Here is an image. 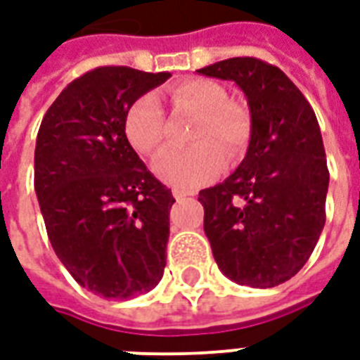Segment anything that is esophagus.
Masks as SVG:
<instances>
[{"label": "esophagus", "mask_w": 360, "mask_h": 360, "mask_svg": "<svg viewBox=\"0 0 360 360\" xmlns=\"http://www.w3.org/2000/svg\"><path fill=\"white\" fill-rule=\"evenodd\" d=\"M172 195L176 199H184V198H188V195H193L191 191H186V190H174L172 191Z\"/></svg>", "instance_id": "34e87169"}]
</instances>
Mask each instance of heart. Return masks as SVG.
Returning a JSON list of instances; mask_svg holds the SVG:
<instances>
[{"label": "heart", "instance_id": "1", "mask_svg": "<svg viewBox=\"0 0 360 360\" xmlns=\"http://www.w3.org/2000/svg\"><path fill=\"white\" fill-rule=\"evenodd\" d=\"M172 99L199 112L190 148L165 149L153 162V172L174 188L193 190L224 169V153L236 161L248 148L251 122L241 105L228 99V91L214 80L188 78L178 82ZM128 141L141 155H153L165 140V111L155 94H143L128 109L124 119Z\"/></svg>", "mask_w": 360, "mask_h": 360}]
</instances>
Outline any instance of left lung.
<instances>
[{"instance_id": "left-lung-1", "label": "left lung", "mask_w": 360, "mask_h": 360, "mask_svg": "<svg viewBox=\"0 0 360 360\" xmlns=\"http://www.w3.org/2000/svg\"><path fill=\"white\" fill-rule=\"evenodd\" d=\"M198 72L238 84L251 112L245 159L199 191L212 257L236 284H284L309 261L326 222L330 172L316 115L282 70L255 57Z\"/></svg>"}]
</instances>
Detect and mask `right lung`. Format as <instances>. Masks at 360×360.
Instances as JSON below:
<instances>
[{"instance_id": "obj_1", "label": "right lung", "mask_w": 360, "mask_h": 360, "mask_svg": "<svg viewBox=\"0 0 360 360\" xmlns=\"http://www.w3.org/2000/svg\"><path fill=\"white\" fill-rule=\"evenodd\" d=\"M169 78L94 69L59 94L38 130L34 190L49 241L76 282L105 299L148 293L165 272L174 198L134 151L124 119Z\"/></svg>"}]
</instances>
